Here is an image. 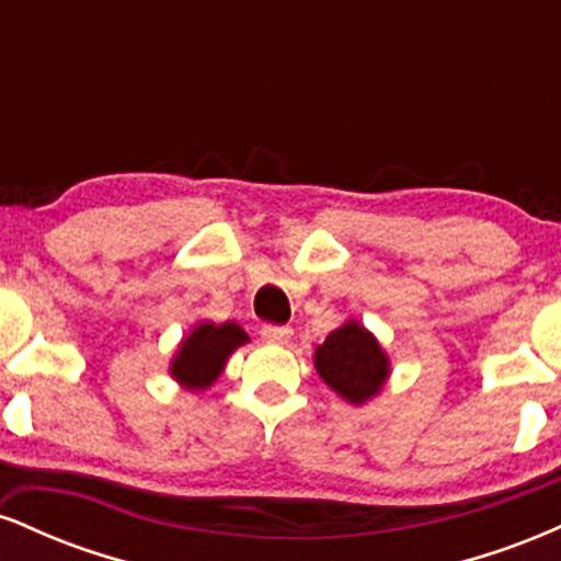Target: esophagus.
Segmentation results:
<instances>
[{
	"label": "esophagus",
	"instance_id": "esophagus-1",
	"mask_svg": "<svg viewBox=\"0 0 561 561\" xmlns=\"http://www.w3.org/2000/svg\"><path fill=\"white\" fill-rule=\"evenodd\" d=\"M261 337L266 340V343H276V345H282V343H287L289 337H293V330H289V327H276V324H266L261 330Z\"/></svg>",
	"mask_w": 561,
	"mask_h": 561
}]
</instances>
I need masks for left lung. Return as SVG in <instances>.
<instances>
[{"mask_svg": "<svg viewBox=\"0 0 561 561\" xmlns=\"http://www.w3.org/2000/svg\"><path fill=\"white\" fill-rule=\"evenodd\" d=\"M313 364L319 377L353 405L375 398L390 375V362L382 345L353 319L327 334L324 343L313 353Z\"/></svg>", "mask_w": 561, "mask_h": 561, "instance_id": "8db88e82", "label": "left lung"}]
</instances>
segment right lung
<instances>
[{
  "mask_svg": "<svg viewBox=\"0 0 561 561\" xmlns=\"http://www.w3.org/2000/svg\"><path fill=\"white\" fill-rule=\"evenodd\" d=\"M248 332L234 321H199L179 345L171 362V377L190 390H205L216 382L237 347L248 343Z\"/></svg>",
  "mask_w": 561,
  "mask_h": 561,
  "instance_id": "1",
  "label": "right lung"
}]
</instances>
